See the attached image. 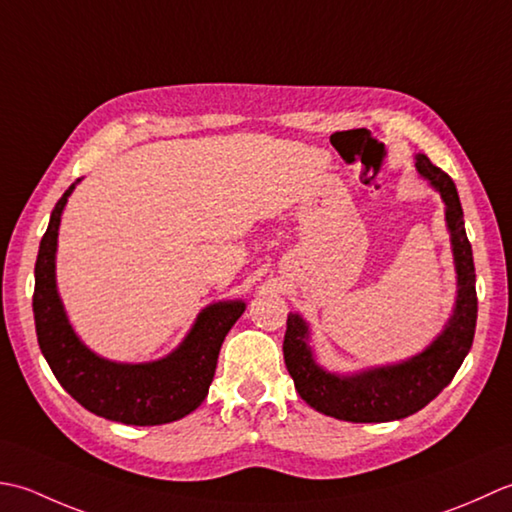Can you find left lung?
<instances>
[{
    "mask_svg": "<svg viewBox=\"0 0 512 512\" xmlns=\"http://www.w3.org/2000/svg\"><path fill=\"white\" fill-rule=\"evenodd\" d=\"M415 168L429 181L446 205V227L451 232L457 298L444 331L417 356L389 367L351 375L329 373L318 367L309 347V327L298 314L287 316L283 342L285 364L296 391L311 409L344 422H391L424 409L451 384L466 353L471 351L477 322V291L473 249L464 229V212L451 176L415 154Z\"/></svg>",
    "mask_w": 512,
    "mask_h": 512,
    "instance_id": "left-lung-1",
    "label": "left lung"
}]
</instances>
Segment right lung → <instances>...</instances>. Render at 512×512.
<instances>
[{"mask_svg":"<svg viewBox=\"0 0 512 512\" xmlns=\"http://www.w3.org/2000/svg\"><path fill=\"white\" fill-rule=\"evenodd\" d=\"M77 183L57 201L39 243L33 294L39 349L61 387L90 413L132 426L181 420L198 409L210 391L218 351L227 331L243 316L245 302L227 300L205 307L179 349L161 360L121 364L99 358L72 331L55 280L61 212Z\"/></svg>","mask_w":512,"mask_h":512,"instance_id":"right-lung-1","label":"right lung"}]
</instances>
